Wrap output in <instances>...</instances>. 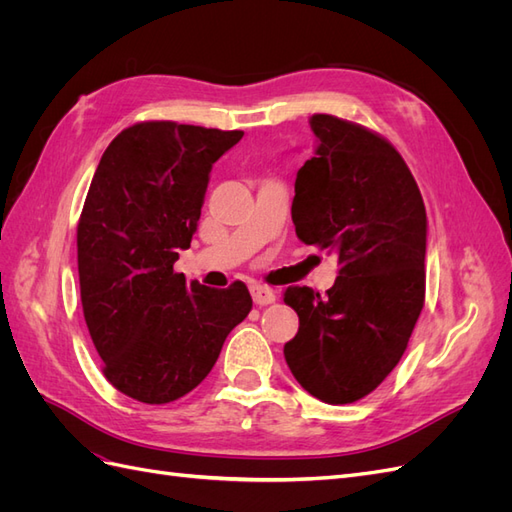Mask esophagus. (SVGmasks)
I'll return each mask as SVG.
<instances>
[{"label":"esophagus","mask_w":512,"mask_h":512,"mask_svg":"<svg viewBox=\"0 0 512 512\" xmlns=\"http://www.w3.org/2000/svg\"><path fill=\"white\" fill-rule=\"evenodd\" d=\"M252 299L256 305H269L275 301V292L267 286L256 284V286H252Z\"/></svg>","instance_id":"esophagus-1"}]
</instances>
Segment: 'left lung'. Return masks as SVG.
<instances>
[{
    "label": "left lung",
    "mask_w": 512,
    "mask_h": 512,
    "mask_svg": "<svg viewBox=\"0 0 512 512\" xmlns=\"http://www.w3.org/2000/svg\"><path fill=\"white\" fill-rule=\"evenodd\" d=\"M316 147L297 173V237L337 256L327 297L292 286L299 333L284 346L292 376L327 404H352L391 374L425 301L427 213L391 143L333 115H314Z\"/></svg>",
    "instance_id": "left-lung-1"
}]
</instances>
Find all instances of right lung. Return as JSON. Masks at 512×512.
Instances as JSON below:
<instances>
[{
    "label": "right lung",
    "mask_w": 512,
    "mask_h": 512,
    "mask_svg": "<svg viewBox=\"0 0 512 512\" xmlns=\"http://www.w3.org/2000/svg\"><path fill=\"white\" fill-rule=\"evenodd\" d=\"M241 130L147 121L102 153L76 230L83 314L104 376L143 404L190 393L250 314L243 282L209 288L175 273L198 228L211 168Z\"/></svg>",
    "instance_id": "1"
}]
</instances>
